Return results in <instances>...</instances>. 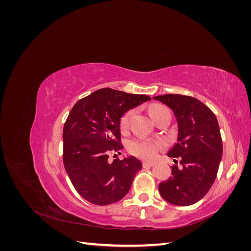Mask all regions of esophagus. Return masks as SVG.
Masks as SVG:
<instances>
[{
  "mask_svg": "<svg viewBox=\"0 0 251 251\" xmlns=\"http://www.w3.org/2000/svg\"><path fill=\"white\" fill-rule=\"evenodd\" d=\"M154 165H155L154 162H149V161H143L142 162L143 168H151V166H154Z\"/></svg>",
  "mask_w": 251,
  "mask_h": 251,
  "instance_id": "obj_1",
  "label": "esophagus"
}]
</instances>
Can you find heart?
<instances>
[{"mask_svg":"<svg viewBox=\"0 0 251 251\" xmlns=\"http://www.w3.org/2000/svg\"><path fill=\"white\" fill-rule=\"evenodd\" d=\"M166 109L163 105L160 104H154L151 108V114L153 118L157 115V114ZM134 115V110H130L126 112L123 117L120 119V130L126 131L127 130L128 126H130L131 119ZM163 147L162 142L151 140L148 138H135L127 143V151L136 157H139L141 159H153L158 151Z\"/></svg>","mask_w":251,"mask_h":251,"instance_id":"obj_1","label":"heart"}]
</instances>
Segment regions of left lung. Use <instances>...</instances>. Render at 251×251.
Wrapping results in <instances>:
<instances>
[{
  "mask_svg": "<svg viewBox=\"0 0 251 251\" xmlns=\"http://www.w3.org/2000/svg\"><path fill=\"white\" fill-rule=\"evenodd\" d=\"M154 98L173 110L178 124V141L168 153L175 162L172 176L159 184V192L165 201L187 206L201 200L217 177L223 153L218 120L195 97L165 94Z\"/></svg>",
  "mask_w": 251,
  "mask_h": 251,
  "instance_id": "8db88e82",
  "label": "left lung"
}]
</instances>
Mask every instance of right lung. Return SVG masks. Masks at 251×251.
<instances>
[{"label":"right lung","instance_id":"1","mask_svg":"<svg viewBox=\"0 0 251 251\" xmlns=\"http://www.w3.org/2000/svg\"><path fill=\"white\" fill-rule=\"evenodd\" d=\"M151 97L103 88L81 98L69 113L63 131L65 170L74 188L87 201L109 205L128 193L142 169L135 157L110 161L123 149L120 118Z\"/></svg>","mask_w":251,"mask_h":251}]
</instances>
